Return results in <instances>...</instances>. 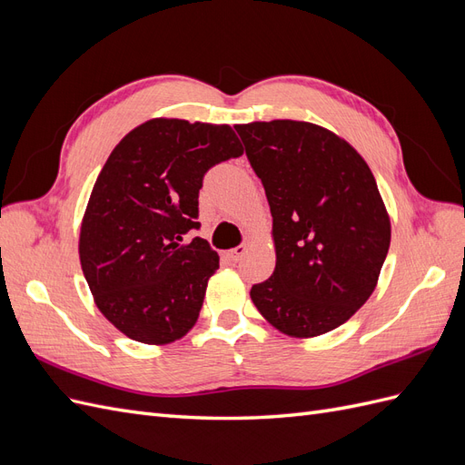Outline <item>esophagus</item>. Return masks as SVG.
<instances>
[{"label": "esophagus", "mask_w": 465, "mask_h": 465, "mask_svg": "<svg viewBox=\"0 0 465 465\" xmlns=\"http://www.w3.org/2000/svg\"><path fill=\"white\" fill-rule=\"evenodd\" d=\"M246 252H248V246H246V244H241V246H236V248L229 250V252H227V258H229L231 262H241V260L244 258Z\"/></svg>", "instance_id": "obj_1"}]
</instances>
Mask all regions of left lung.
<instances>
[{
  "label": "left lung",
  "instance_id": "8db88e82",
  "mask_svg": "<svg viewBox=\"0 0 465 465\" xmlns=\"http://www.w3.org/2000/svg\"><path fill=\"white\" fill-rule=\"evenodd\" d=\"M273 217L275 270L250 297L292 337L341 326L369 301L390 217L369 164L341 137L294 120L234 125Z\"/></svg>",
  "mask_w": 465,
  "mask_h": 465
}]
</instances>
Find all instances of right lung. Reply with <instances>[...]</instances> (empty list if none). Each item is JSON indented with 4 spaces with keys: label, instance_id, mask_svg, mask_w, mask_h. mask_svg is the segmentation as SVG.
<instances>
[{
    "label": "right lung",
    "instance_id": "add662e5",
    "mask_svg": "<svg viewBox=\"0 0 465 465\" xmlns=\"http://www.w3.org/2000/svg\"><path fill=\"white\" fill-rule=\"evenodd\" d=\"M244 153L231 125L154 118L110 153L83 217V275L108 322L135 341L171 343L200 316L217 252L200 229L211 166Z\"/></svg>",
    "mask_w": 465,
    "mask_h": 465
}]
</instances>
